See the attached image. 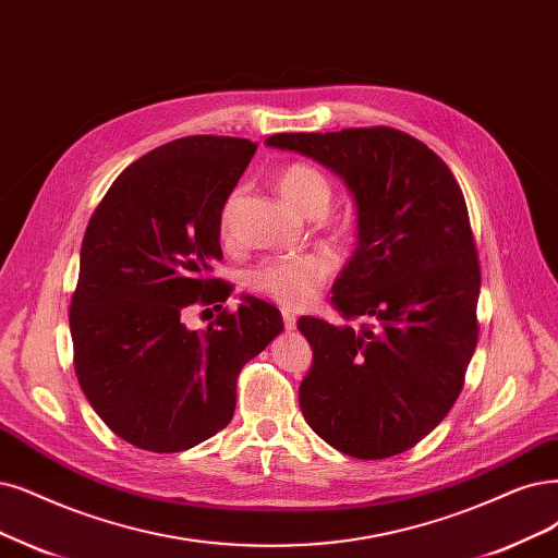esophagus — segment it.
<instances>
[{
	"mask_svg": "<svg viewBox=\"0 0 558 558\" xmlns=\"http://www.w3.org/2000/svg\"><path fill=\"white\" fill-rule=\"evenodd\" d=\"M282 322H284L287 331H292V328H296V315L290 313V311H282Z\"/></svg>",
	"mask_w": 558,
	"mask_h": 558,
	"instance_id": "esophagus-1",
	"label": "esophagus"
}]
</instances>
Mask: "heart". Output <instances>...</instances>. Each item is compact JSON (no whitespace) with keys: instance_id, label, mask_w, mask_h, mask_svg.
Listing matches in <instances>:
<instances>
[{"instance_id":"b5f03b06","label":"heart","mask_w":558,"mask_h":558,"mask_svg":"<svg viewBox=\"0 0 558 558\" xmlns=\"http://www.w3.org/2000/svg\"><path fill=\"white\" fill-rule=\"evenodd\" d=\"M278 191L294 209H299L305 216L317 209L326 211L328 202H331V185H328L326 177L319 170H315L313 165L305 162L287 165L278 174ZM234 209L236 195H232L222 206V232L230 230ZM336 266L338 255L331 247H315V251L307 253L262 262L253 268L251 276H247V284H251L255 292L276 301L278 305L299 311V307H305L317 296L322 284L336 271Z\"/></svg>"}]
</instances>
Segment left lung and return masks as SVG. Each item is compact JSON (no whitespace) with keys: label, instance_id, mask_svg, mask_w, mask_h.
Returning a JSON list of instances; mask_svg holds the SVG:
<instances>
[{"label":"left lung","instance_id":"8db88e82","mask_svg":"<svg viewBox=\"0 0 558 558\" xmlns=\"http://www.w3.org/2000/svg\"><path fill=\"white\" fill-rule=\"evenodd\" d=\"M266 147L338 174L359 216L331 303L365 324L299 319L313 347L303 418L344 456H398L456 404L478 342L481 266L464 195L435 151L396 129L278 133Z\"/></svg>","mask_w":558,"mask_h":558}]
</instances>
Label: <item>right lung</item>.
Returning <instances> with one entry per match:
<instances>
[{
	"label": "right lung",
	"instance_id": "obj_1",
	"mask_svg": "<svg viewBox=\"0 0 558 558\" xmlns=\"http://www.w3.org/2000/svg\"><path fill=\"white\" fill-rule=\"evenodd\" d=\"M257 144L191 135L123 170L87 225L71 299L77 381L117 437L179 452L234 416L236 377L282 328L276 305L243 296L204 332L184 317L222 303L220 214Z\"/></svg>",
	"mask_w": 558,
	"mask_h": 558
}]
</instances>
